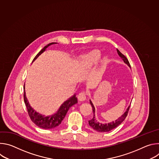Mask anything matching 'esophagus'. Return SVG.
I'll use <instances>...</instances> for the list:
<instances>
[{
  "label": "esophagus",
  "mask_w": 159,
  "mask_h": 159,
  "mask_svg": "<svg viewBox=\"0 0 159 159\" xmlns=\"http://www.w3.org/2000/svg\"><path fill=\"white\" fill-rule=\"evenodd\" d=\"M78 99L79 101H84L86 99L85 94L84 92H81L78 95Z\"/></svg>",
  "instance_id": "obj_1"
}]
</instances>
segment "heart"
<instances>
[{"label": "heart", "mask_w": 159, "mask_h": 159, "mask_svg": "<svg viewBox=\"0 0 159 159\" xmlns=\"http://www.w3.org/2000/svg\"><path fill=\"white\" fill-rule=\"evenodd\" d=\"M101 57V52L99 50H94L88 53L83 55L81 58L80 67L82 69H89L95 65ZM104 61H107V58H105Z\"/></svg>", "instance_id": "1"}]
</instances>
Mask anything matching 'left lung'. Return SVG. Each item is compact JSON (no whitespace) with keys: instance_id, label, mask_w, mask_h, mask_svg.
I'll use <instances>...</instances> for the list:
<instances>
[{"instance_id":"1","label":"left lung","mask_w":159,"mask_h":159,"mask_svg":"<svg viewBox=\"0 0 159 159\" xmlns=\"http://www.w3.org/2000/svg\"><path fill=\"white\" fill-rule=\"evenodd\" d=\"M117 52L119 55V56L123 60V61L129 66H130V64L128 60V58L123 54L121 53L118 49H117ZM90 104L92 106V109H93V118L92 120H90L89 121V125L90 126H91L94 129L96 130L97 131L99 132H107L109 131L112 129H113L114 128H115L116 127H117L118 126H119L126 118V117L128 115V111L129 109L130 106L127 108L126 112L124 113V114L121 116L120 117H119L118 119H117L116 121H112L111 123H101L98 122L96 119L95 118V115H94V113H95V108L93 104V102H91V101L90 100Z\"/></svg>"}]
</instances>
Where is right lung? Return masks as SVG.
<instances>
[{
	"label": "right lung",
	"mask_w": 159,
	"mask_h": 159,
	"mask_svg": "<svg viewBox=\"0 0 159 159\" xmlns=\"http://www.w3.org/2000/svg\"><path fill=\"white\" fill-rule=\"evenodd\" d=\"M56 43H51L45 46L34 58L33 62L48 48L50 45L54 44ZM24 101L25 105L27 108V111L28 112V115L30 118H31V121L38 126L43 129H52L57 126L60 125L65 118L66 112L70 109V107L73 106L74 104L77 103V98L75 95H74L72 97L69 98L66 101H65L59 109L54 114L49 116H46L41 114V113L35 111L30 104L26 96V93L25 90V84H24Z\"/></svg>",
	"instance_id": "1"
}]
</instances>
